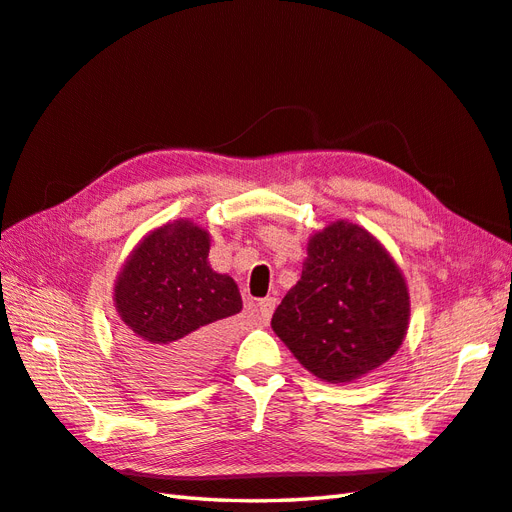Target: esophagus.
Here are the masks:
<instances>
[{"label":"esophagus","mask_w":512,"mask_h":512,"mask_svg":"<svg viewBox=\"0 0 512 512\" xmlns=\"http://www.w3.org/2000/svg\"><path fill=\"white\" fill-rule=\"evenodd\" d=\"M274 307H277V298H274V296H268L264 300H259V318L264 320V322H268L272 318Z\"/></svg>","instance_id":"1"}]
</instances>
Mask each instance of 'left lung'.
Instances as JSON below:
<instances>
[{"label":"left lung","instance_id":"1","mask_svg":"<svg viewBox=\"0 0 512 512\" xmlns=\"http://www.w3.org/2000/svg\"><path fill=\"white\" fill-rule=\"evenodd\" d=\"M406 324L400 268L368 231L344 220L309 240L300 281L272 316V331L326 383H350L389 361Z\"/></svg>","mask_w":512,"mask_h":512}]
</instances>
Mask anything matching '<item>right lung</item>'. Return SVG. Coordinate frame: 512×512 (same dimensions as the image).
<instances>
[{
    "instance_id": "1",
    "label": "right lung",
    "mask_w": 512,
    "mask_h": 512,
    "mask_svg": "<svg viewBox=\"0 0 512 512\" xmlns=\"http://www.w3.org/2000/svg\"><path fill=\"white\" fill-rule=\"evenodd\" d=\"M209 235L190 220L151 231L129 255L114 303L127 355L162 385H186L214 368L225 318L242 311L238 285L207 261Z\"/></svg>"
}]
</instances>
